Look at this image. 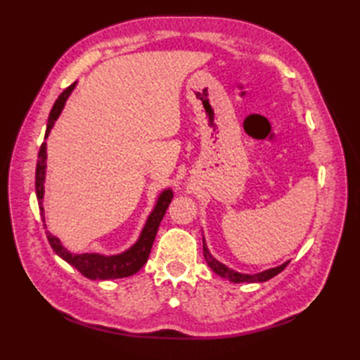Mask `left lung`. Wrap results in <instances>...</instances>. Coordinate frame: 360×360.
I'll return each mask as SVG.
<instances>
[{
	"mask_svg": "<svg viewBox=\"0 0 360 360\" xmlns=\"http://www.w3.org/2000/svg\"><path fill=\"white\" fill-rule=\"evenodd\" d=\"M202 250H204L205 262H207L210 269L215 274H218L219 277H223L232 283H263V281H267L269 278L275 277L277 274H280L289 263V262H286L277 267H271V269H266V271L258 272V274H241V272H236V271L231 269V267H227L221 262H218V259L209 252V248H207V244H205L204 238H202Z\"/></svg>",
	"mask_w": 360,
	"mask_h": 360,
	"instance_id": "8db88e82",
	"label": "left lung"
}]
</instances>
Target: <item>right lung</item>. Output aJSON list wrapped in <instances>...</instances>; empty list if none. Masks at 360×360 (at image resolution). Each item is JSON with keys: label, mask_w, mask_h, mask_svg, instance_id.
<instances>
[{"label": "right lung", "mask_w": 360, "mask_h": 360, "mask_svg": "<svg viewBox=\"0 0 360 360\" xmlns=\"http://www.w3.org/2000/svg\"><path fill=\"white\" fill-rule=\"evenodd\" d=\"M75 85H77V82L72 83L71 86H68L63 93L58 96L56 103H53L49 119H48V127H46L44 139H48L53 124H56V120L58 119L60 114H62L68 97L71 96ZM46 158H48L46 156V142H43L40 151H38L37 170H35V193L38 200V207H40V215L43 218V224H44L43 198H44V179H46ZM172 198H173V192L170 188H165L164 192L159 195L155 209H153L148 215L147 223H145L139 238H137V241L131 248L117 255H102V254H97V252H91V254H88V252L86 254H72V252H70L63 246L62 241H60L57 236H53L49 232H46V235H48V241L51 244V248L53 249V252H56L60 258H63L66 263L74 266L75 269H77L82 275H85L86 278L111 280V278L129 277V275L141 271V267L147 263L153 241H155V236L158 233L159 224L165 215V210L168 209V205L172 202Z\"/></svg>", "instance_id": "add662e5"}]
</instances>
